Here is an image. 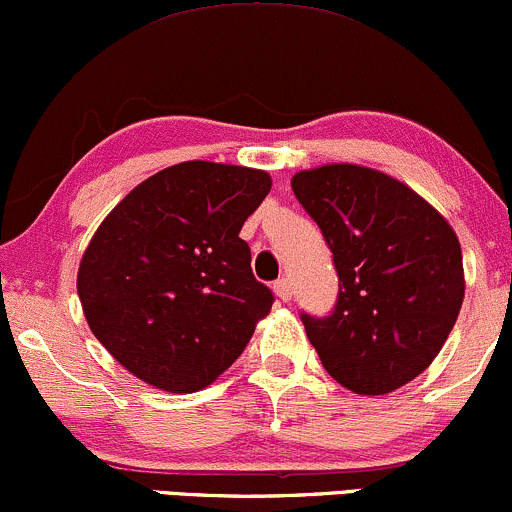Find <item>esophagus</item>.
Masks as SVG:
<instances>
[{"mask_svg":"<svg viewBox=\"0 0 512 512\" xmlns=\"http://www.w3.org/2000/svg\"><path fill=\"white\" fill-rule=\"evenodd\" d=\"M273 290H275V294H278V297L282 299V302H290V299H292V282L287 280V278L275 280Z\"/></svg>","mask_w":512,"mask_h":512,"instance_id":"obj_1","label":"esophagus"}]
</instances>
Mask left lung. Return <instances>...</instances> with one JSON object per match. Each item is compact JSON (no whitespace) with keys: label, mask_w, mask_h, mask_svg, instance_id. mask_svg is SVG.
I'll list each match as a JSON object with an SVG mask.
<instances>
[{"label":"left lung","mask_w":512,"mask_h":512,"mask_svg":"<svg viewBox=\"0 0 512 512\" xmlns=\"http://www.w3.org/2000/svg\"><path fill=\"white\" fill-rule=\"evenodd\" d=\"M292 191L321 227L340 280L330 316L302 314L306 338L340 386L393 393L434 362L458 321V234L417 191L371 167L297 172Z\"/></svg>","instance_id":"obj_1"}]
</instances>
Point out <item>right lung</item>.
I'll return each mask as SVG.
<instances>
[{"instance_id": "right-lung-1", "label": "right lung", "mask_w": 512, "mask_h": 512, "mask_svg": "<svg viewBox=\"0 0 512 512\" xmlns=\"http://www.w3.org/2000/svg\"><path fill=\"white\" fill-rule=\"evenodd\" d=\"M270 184L251 167L179 162L102 220L76 287L90 330L126 371L196 393L237 362L273 306L239 237Z\"/></svg>"}]
</instances>
